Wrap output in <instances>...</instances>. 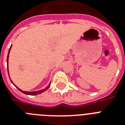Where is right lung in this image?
<instances>
[{"mask_svg":"<svg viewBox=\"0 0 125 125\" xmlns=\"http://www.w3.org/2000/svg\"><path fill=\"white\" fill-rule=\"evenodd\" d=\"M11 46L12 45H11L10 48V49H9V52H8V56H7V65H8V75H9V77H10V74H9V71H8V59H9V54H10V50L11 49ZM10 80L11 82V83L13 84V85L15 86V87L17 88V89L19 90V91H21V92H22V93H24V94H26V95H39V94H40V93H43V92H44V91H45L47 89H48L49 88V87H50V85H51V83H49V85L48 86H47V87H45V89H41V90H39V91H22V89H21L20 88H19L17 85H15V84H14L13 83V82H12V80H11L10 78Z\"/></svg>","mask_w":125,"mask_h":125,"instance_id":"1","label":"right lung"}]
</instances>
